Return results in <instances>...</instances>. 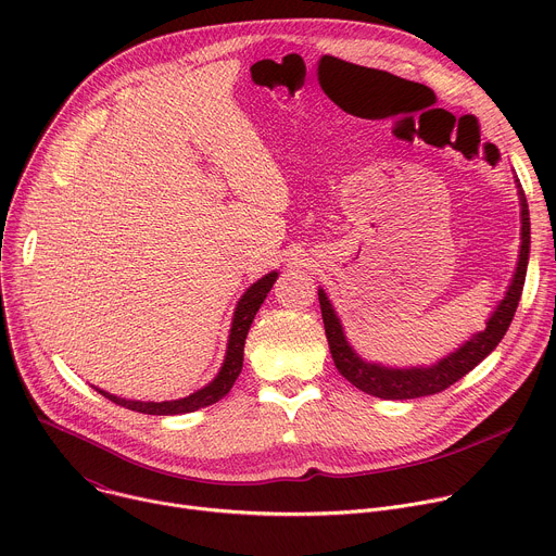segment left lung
Instances as JSON below:
<instances>
[{
  "label": "left lung",
  "instance_id": "obj_1",
  "mask_svg": "<svg viewBox=\"0 0 556 556\" xmlns=\"http://www.w3.org/2000/svg\"><path fill=\"white\" fill-rule=\"evenodd\" d=\"M517 182L519 204H521V247H519V260L515 275L510 279V286L504 294V299L497 303L495 312L489 316L486 330L472 334L466 343H462L455 352L446 354L433 365H420V367H387L380 363H367L356 354V350L350 345L339 314L334 312V305L330 303L324 288H319V303L324 314L326 337L330 343V352L334 358L337 369L343 378H348L356 389L376 395V399L384 401H409L420 399V395H431L438 391H444L453 382H457L462 376H466L472 367H478L504 339L506 330L510 328L513 316L517 312L523 281H526V268L530 257V213L526 193Z\"/></svg>",
  "mask_w": 556,
  "mask_h": 556
}]
</instances>
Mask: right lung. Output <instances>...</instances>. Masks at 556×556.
Returning a JSON list of instances; mask_svg holds the SVG:
<instances>
[{
    "instance_id": "1",
    "label": "right lung",
    "mask_w": 556,
    "mask_h": 556,
    "mask_svg": "<svg viewBox=\"0 0 556 556\" xmlns=\"http://www.w3.org/2000/svg\"><path fill=\"white\" fill-rule=\"evenodd\" d=\"M279 273L273 270L268 275H264L262 279H257L244 294L242 299L237 301V307L232 312V324H230V334H228V343H226V356H224V363L217 371V376L204 384L202 389L193 391L191 395H187V399H180V401H165V403H142V401H127V399H121V395H114L110 391H103L99 387H94L101 395H105L108 401L125 407V409H131V412H138V414H149V416H178V414H191V412H198L202 407H208L217 401H222L224 395L230 391V387L235 384L237 376H240L242 371V365H244V343H247V337H249V330H251V324L255 319L257 309L262 307L264 299L268 296L273 283L277 281Z\"/></svg>"
}]
</instances>
